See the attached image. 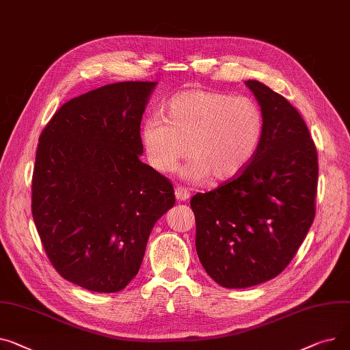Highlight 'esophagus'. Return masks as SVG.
<instances>
[{
  "label": "esophagus",
  "mask_w": 350,
  "mask_h": 350,
  "mask_svg": "<svg viewBox=\"0 0 350 350\" xmlns=\"http://www.w3.org/2000/svg\"><path fill=\"white\" fill-rule=\"evenodd\" d=\"M175 198L178 199V200H188L189 199V192L185 189V188H182V187H178L176 189H175Z\"/></svg>",
  "instance_id": "esophagus-1"
}]
</instances>
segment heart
I'll list each match as a JSON object with an SVG mask.
<instances>
[{"mask_svg":"<svg viewBox=\"0 0 350 350\" xmlns=\"http://www.w3.org/2000/svg\"><path fill=\"white\" fill-rule=\"evenodd\" d=\"M262 135L264 114L256 100L206 89L174 96L165 106V118L151 116L141 126L151 165L172 172L191 154L182 176L192 183L211 175L219 182L239 176L254 158Z\"/></svg>","mask_w":350,"mask_h":350,"instance_id":"obj_1","label":"heart"}]
</instances>
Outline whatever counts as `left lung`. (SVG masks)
<instances>
[{
    "label": "left lung",
    "mask_w": 350,
    "mask_h": 350,
    "mask_svg": "<svg viewBox=\"0 0 350 350\" xmlns=\"http://www.w3.org/2000/svg\"><path fill=\"white\" fill-rule=\"evenodd\" d=\"M264 114V135L233 180L196 193V252L224 288H247L290 264L315 217L318 155L291 103L257 80L244 81Z\"/></svg>",
    "instance_id": "1"
}]
</instances>
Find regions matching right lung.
I'll list each match as a JSON object with an SVG mask.
<instances>
[{"instance_id": "obj_1", "label": "right lung", "mask_w": 350, "mask_h": 350, "mask_svg": "<svg viewBox=\"0 0 350 350\" xmlns=\"http://www.w3.org/2000/svg\"><path fill=\"white\" fill-rule=\"evenodd\" d=\"M157 81H118L65 103L39 137L32 216L65 280L117 293L137 275L174 187L139 161V124Z\"/></svg>"}]
</instances>
